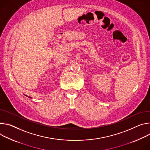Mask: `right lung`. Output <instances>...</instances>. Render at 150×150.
Returning <instances> with one entry per match:
<instances>
[{"label": "right lung", "instance_id": "obj_1", "mask_svg": "<svg viewBox=\"0 0 150 150\" xmlns=\"http://www.w3.org/2000/svg\"><path fill=\"white\" fill-rule=\"evenodd\" d=\"M26 96H27V95H26ZM28 98H31V97H30V96H28Z\"/></svg>", "mask_w": 150, "mask_h": 150}]
</instances>
